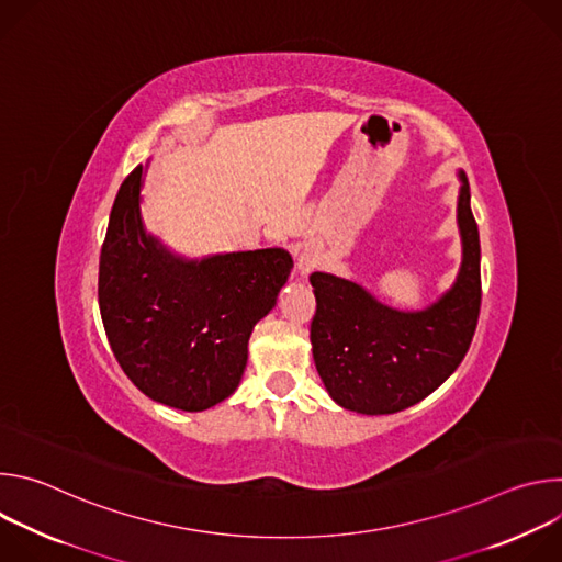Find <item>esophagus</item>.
I'll return each instance as SVG.
<instances>
[{"label":"esophagus","instance_id":"obj_1","mask_svg":"<svg viewBox=\"0 0 562 562\" xmlns=\"http://www.w3.org/2000/svg\"><path fill=\"white\" fill-rule=\"evenodd\" d=\"M317 267V249L313 245H302L295 251V273L300 278H306Z\"/></svg>","mask_w":562,"mask_h":562}]
</instances>
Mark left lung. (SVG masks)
Returning <instances> with one entry per match:
<instances>
[{
	"label": "left lung",
	"instance_id": "left-lung-1",
	"mask_svg": "<svg viewBox=\"0 0 562 562\" xmlns=\"http://www.w3.org/2000/svg\"><path fill=\"white\" fill-rule=\"evenodd\" d=\"M462 262L456 282L429 306L400 311L360 282L315 271L313 362L329 395L349 412H403L434 393L462 362L480 313V237L464 171H458Z\"/></svg>",
	"mask_w": 562,
	"mask_h": 562
}]
</instances>
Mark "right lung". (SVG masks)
<instances>
[{
  "label": "right lung",
  "mask_w": 562,
  "mask_h": 562,
  "mask_svg": "<svg viewBox=\"0 0 562 562\" xmlns=\"http://www.w3.org/2000/svg\"><path fill=\"white\" fill-rule=\"evenodd\" d=\"M137 167L120 187L100 256V313L128 380L150 400L204 412L243 380L254 327L276 306L284 249L184 258L146 231Z\"/></svg>",
  "instance_id": "right-lung-1"
}]
</instances>
